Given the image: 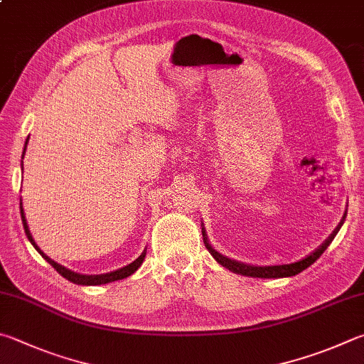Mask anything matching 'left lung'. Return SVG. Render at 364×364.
<instances>
[{"mask_svg": "<svg viewBox=\"0 0 364 364\" xmlns=\"http://www.w3.org/2000/svg\"><path fill=\"white\" fill-rule=\"evenodd\" d=\"M342 221L339 223V226L334 229V232L328 237V239L321 243V245L316 248L314 253H310L309 256L302 257V259L296 261V262H291V264H280V266H248V264H242V262H237V261H232L229 259V257L223 256L218 253V251H215L213 248H211L208 245L207 239L205 240V245H207L208 251L211 255H213L215 259L221 264V266H224L229 270H232V272L235 274H242V275H247V277H257V279H283V277H293L296 274L302 272L304 269H307L309 266H312V264L318 259V257L323 255V251H325L329 243L333 242L336 232H338V229L341 228ZM202 234L205 237V230L202 229Z\"/></svg>", "mask_w": 364, "mask_h": 364, "instance_id": "8db88e82", "label": "left lung"}]
</instances>
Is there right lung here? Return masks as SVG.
<instances>
[{
    "instance_id": "obj_1",
    "label": "right lung",
    "mask_w": 364,
    "mask_h": 364,
    "mask_svg": "<svg viewBox=\"0 0 364 364\" xmlns=\"http://www.w3.org/2000/svg\"><path fill=\"white\" fill-rule=\"evenodd\" d=\"M25 154V153H23ZM22 205V203H21ZM22 208V207H21ZM21 213H22V223H23V228H25V234H26V237H28V240L31 242V245L35 247L36 250H38V253L41 255L46 261H48L52 267H54L58 274H60L62 277H65V279L67 280H70V282H73V283H76V285H105V283H111V282H116V280H122V279H125V277H129V275H132L135 272V270L141 266V262H143V259H144V253L140 256V257H136V259L132 262V264H129V266H125V267H122V269H117V270H114V272H109V274H103V275H81V274H76V272H71L70 269H67V267H63V266H60V264H57L55 261H52L49 256H46L41 250L38 248V245L35 243V240H33V237H31V234H30V230H28V226H26V220H25V216H23V210H21Z\"/></svg>"
}]
</instances>
